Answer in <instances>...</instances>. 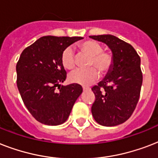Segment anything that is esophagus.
Returning <instances> with one entry per match:
<instances>
[{
    "label": "esophagus",
    "instance_id": "obj_1",
    "mask_svg": "<svg viewBox=\"0 0 158 158\" xmlns=\"http://www.w3.org/2000/svg\"><path fill=\"white\" fill-rule=\"evenodd\" d=\"M83 90H84V92H85V91H89V90H90V88H89V87L84 86V87H83Z\"/></svg>",
    "mask_w": 158,
    "mask_h": 158
}]
</instances>
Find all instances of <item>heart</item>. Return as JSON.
Instances as JSON below:
<instances>
[{"instance_id":"obj_1","label":"heart","mask_w":158,"mask_h":158,"mask_svg":"<svg viewBox=\"0 0 158 158\" xmlns=\"http://www.w3.org/2000/svg\"><path fill=\"white\" fill-rule=\"evenodd\" d=\"M80 53L89 56L88 69H77L69 75V81L74 84L87 86L98 79V73L102 77H106L114 67L115 58L110 51L103 50L101 43L96 41L87 40L77 45ZM60 62L65 69L72 70L76 66L75 58L71 48H65L60 56Z\"/></svg>"}]
</instances>
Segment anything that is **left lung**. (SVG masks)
Here are the masks:
<instances>
[{
	"instance_id": "1",
	"label": "left lung",
	"mask_w": 158,
	"mask_h": 158,
	"mask_svg": "<svg viewBox=\"0 0 158 158\" xmlns=\"http://www.w3.org/2000/svg\"><path fill=\"white\" fill-rule=\"evenodd\" d=\"M89 38L106 43L115 58L111 72L92 88L95 95L92 114L101 125H120L131 116L139 99L143 83L140 57L132 46L115 36Z\"/></svg>"
}]
</instances>
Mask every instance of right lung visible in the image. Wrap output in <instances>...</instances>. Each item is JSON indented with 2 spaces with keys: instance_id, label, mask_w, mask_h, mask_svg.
<instances>
[{
  "instance_id": "right-lung-1",
  "label": "right lung",
  "mask_w": 158,
  "mask_h": 158,
  "mask_svg": "<svg viewBox=\"0 0 158 158\" xmlns=\"http://www.w3.org/2000/svg\"><path fill=\"white\" fill-rule=\"evenodd\" d=\"M79 39L81 37L44 36L21 53L16 64L17 87L23 103L38 122L63 124L83 92L78 84L60 86L66 79L60 62L62 52Z\"/></svg>"
}]
</instances>
